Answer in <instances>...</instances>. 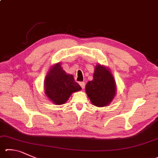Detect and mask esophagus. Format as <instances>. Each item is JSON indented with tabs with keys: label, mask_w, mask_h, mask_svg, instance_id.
Returning <instances> with one entry per match:
<instances>
[{
	"label": "esophagus",
	"mask_w": 158,
	"mask_h": 158,
	"mask_svg": "<svg viewBox=\"0 0 158 158\" xmlns=\"http://www.w3.org/2000/svg\"><path fill=\"white\" fill-rule=\"evenodd\" d=\"M79 85H81V87L82 88H85V82H84V81H82V82H79Z\"/></svg>",
	"instance_id": "obj_1"
}]
</instances>
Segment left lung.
<instances>
[{"mask_svg":"<svg viewBox=\"0 0 158 158\" xmlns=\"http://www.w3.org/2000/svg\"><path fill=\"white\" fill-rule=\"evenodd\" d=\"M85 92L93 105L98 107L107 106L113 99L116 93L113 74L105 67L97 65L93 79L85 85Z\"/></svg>","mask_w":158,"mask_h":158,"instance_id":"obj_1","label":"left lung"}]
</instances>
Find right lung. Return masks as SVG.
Here are the masks:
<instances>
[{
	"mask_svg": "<svg viewBox=\"0 0 158 158\" xmlns=\"http://www.w3.org/2000/svg\"><path fill=\"white\" fill-rule=\"evenodd\" d=\"M81 89V86L74 81L73 76L65 73L59 63L52 68L45 77V94L57 105L64 104L72 93Z\"/></svg>",
	"mask_w": 158,
	"mask_h": 158,
	"instance_id": "add662e5",
	"label": "right lung"
}]
</instances>
